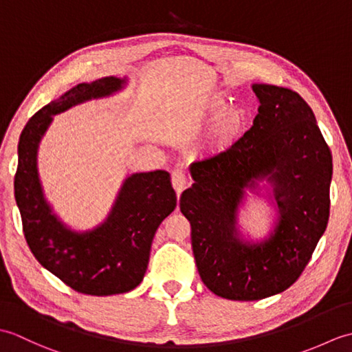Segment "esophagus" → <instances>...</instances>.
Segmentation results:
<instances>
[{"label":"esophagus","mask_w":352,"mask_h":352,"mask_svg":"<svg viewBox=\"0 0 352 352\" xmlns=\"http://www.w3.org/2000/svg\"><path fill=\"white\" fill-rule=\"evenodd\" d=\"M186 183H188V180H186V174L182 169L172 170V186H174L177 195H180V193L184 190Z\"/></svg>","instance_id":"1"}]
</instances>
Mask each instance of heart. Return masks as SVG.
<instances>
[{"label":"heart","mask_w":352,"mask_h":352,"mask_svg":"<svg viewBox=\"0 0 352 352\" xmlns=\"http://www.w3.org/2000/svg\"><path fill=\"white\" fill-rule=\"evenodd\" d=\"M227 101L213 96L201 107V113L216 116L208 130V145L213 149H222L241 136L245 126V111L239 107H226Z\"/></svg>","instance_id":"1"}]
</instances>
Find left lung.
Instances as JSON below:
<instances>
[{
  "label": "left lung",
  "instance_id": "1",
  "mask_svg": "<svg viewBox=\"0 0 352 352\" xmlns=\"http://www.w3.org/2000/svg\"><path fill=\"white\" fill-rule=\"evenodd\" d=\"M258 113L227 151L193 162L192 188L180 210L192 227L201 280L214 295L257 301L294 284L311 258L330 218L333 157L313 110L296 92L252 85ZM270 186L274 227L261 241L238 230L245 190Z\"/></svg>",
  "mask_w": 352,
  "mask_h": 352
}]
</instances>
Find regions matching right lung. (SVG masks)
Returning a JSON list of instances; mask_svg holds the SVG:
<instances>
[{"mask_svg": "<svg viewBox=\"0 0 352 352\" xmlns=\"http://www.w3.org/2000/svg\"><path fill=\"white\" fill-rule=\"evenodd\" d=\"M126 77L80 83L30 119L18 144L14 198L25 241L39 263L80 294L107 296L138 287L146 272L157 228L177 207L169 172H134L124 180L107 218L76 231L52 212L37 170V149L54 115L122 91Z\"/></svg>", "mask_w": 352, "mask_h": 352, "instance_id": "add662e5", "label": "right lung"}]
</instances>
